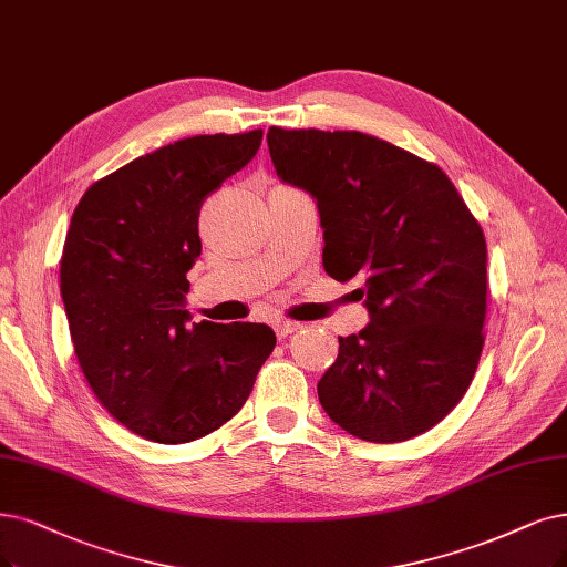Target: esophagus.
<instances>
[{"instance_id": "34e87169", "label": "esophagus", "mask_w": 567, "mask_h": 567, "mask_svg": "<svg viewBox=\"0 0 567 567\" xmlns=\"http://www.w3.org/2000/svg\"><path fill=\"white\" fill-rule=\"evenodd\" d=\"M272 329H276L278 339H287L289 333L299 331V329H301V324H299V322H291V320H276V322H272Z\"/></svg>"}]
</instances>
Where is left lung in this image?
<instances>
[{
    "mask_svg": "<svg viewBox=\"0 0 567 567\" xmlns=\"http://www.w3.org/2000/svg\"><path fill=\"white\" fill-rule=\"evenodd\" d=\"M285 184L318 203L322 264L358 280L369 324L318 383L348 434L406 442L463 400L484 348L486 238L442 167L358 131L268 128Z\"/></svg>",
    "mask_w": 567,
    "mask_h": 567,
    "instance_id": "8db88e82",
    "label": "left lung"
}]
</instances>
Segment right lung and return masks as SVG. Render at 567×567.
Here are the masks:
<instances>
[{"mask_svg":"<svg viewBox=\"0 0 567 567\" xmlns=\"http://www.w3.org/2000/svg\"><path fill=\"white\" fill-rule=\"evenodd\" d=\"M264 131L196 135L97 179L60 261L76 360L100 404L156 444H186L234 417L276 348L266 324L192 322L203 200L255 158Z\"/></svg>","mask_w":567,"mask_h":567,"instance_id":"obj_1","label":"right lung"}]
</instances>
